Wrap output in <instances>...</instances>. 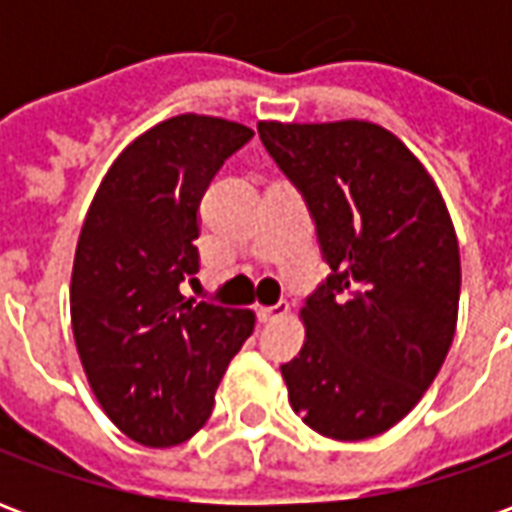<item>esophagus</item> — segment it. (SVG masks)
I'll return each mask as SVG.
<instances>
[{
  "instance_id": "esophagus-1",
  "label": "esophagus",
  "mask_w": 512,
  "mask_h": 512,
  "mask_svg": "<svg viewBox=\"0 0 512 512\" xmlns=\"http://www.w3.org/2000/svg\"><path fill=\"white\" fill-rule=\"evenodd\" d=\"M290 312L288 301H277V304H271V307H257V321L260 323H274L279 318H285Z\"/></svg>"
}]
</instances>
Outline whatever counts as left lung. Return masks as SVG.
I'll use <instances>...</instances> for the list:
<instances>
[{
	"mask_svg": "<svg viewBox=\"0 0 512 512\" xmlns=\"http://www.w3.org/2000/svg\"><path fill=\"white\" fill-rule=\"evenodd\" d=\"M257 134L332 268L304 301V348L282 365L290 406L329 439L378 436L417 406L452 345L461 255L447 205L376 123H257Z\"/></svg>",
	"mask_w": 512,
	"mask_h": 512,
	"instance_id": "obj_1",
	"label": "left lung"
}]
</instances>
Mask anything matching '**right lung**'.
<instances>
[{"mask_svg": "<svg viewBox=\"0 0 512 512\" xmlns=\"http://www.w3.org/2000/svg\"><path fill=\"white\" fill-rule=\"evenodd\" d=\"M252 136L222 117H169L117 156L84 219L71 277L76 351L106 417L145 447L180 444L208 422L255 329L249 310L180 293L200 271L202 194Z\"/></svg>", "mask_w": 512, "mask_h": 512, "instance_id": "add662e5", "label": "right lung"}]
</instances>
